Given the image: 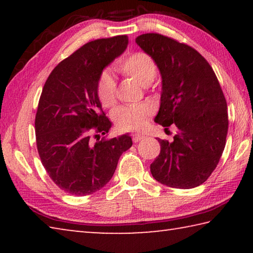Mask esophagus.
<instances>
[{"label": "esophagus", "mask_w": 253, "mask_h": 253, "mask_svg": "<svg viewBox=\"0 0 253 253\" xmlns=\"http://www.w3.org/2000/svg\"><path fill=\"white\" fill-rule=\"evenodd\" d=\"M144 138H145V136L142 135V134H134V135H131V139H132V142H134V143H138V142H140V140L144 139Z\"/></svg>", "instance_id": "obj_1"}]
</instances>
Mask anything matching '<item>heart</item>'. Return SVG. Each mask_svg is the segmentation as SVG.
I'll return each mask as SVG.
<instances>
[{
	"mask_svg": "<svg viewBox=\"0 0 253 253\" xmlns=\"http://www.w3.org/2000/svg\"><path fill=\"white\" fill-rule=\"evenodd\" d=\"M116 69L124 76L129 77L146 87L155 78L157 67L148 53L136 51L119 59L116 62ZM96 95L105 108H110L116 104V83L108 72H102L98 77ZM152 114L153 108L147 104L123 106L114 111L113 118L119 130H138L144 127Z\"/></svg>",
	"mask_w": 253,
	"mask_h": 253,
	"instance_id": "heart-1",
	"label": "heart"
}]
</instances>
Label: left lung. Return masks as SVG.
I'll list each match as a JSON object with an SVG mask.
<instances>
[{"instance_id":"1","label":"left lung","mask_w":253,"mask_h":253,"mask_svg":"<svg viewBox=\"0 0 253 253\" xmlns=\"http://www.w3.org/2000/svg\"><path fill=\"white\" fill-rule=\"evenodd\" d=\"M137 44L155 60L163 79L155 121L174 124L173 142L158 139L161 153L151 164L153 177L174 188H193L211 176L223 153L229 118L215 74L191 45L160 33L142 34Z\"/></svg>"}]
</instances>
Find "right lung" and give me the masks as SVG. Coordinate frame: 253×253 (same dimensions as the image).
<instances>
[{"label":"right lung","mask_w":253,"mask_h":253,"mask_svg":"<svg viewBox=\"0 0 253 253\" xmlns=\"http://www.w3.org/2000/svg\"><path fill=\"white\" fill-rule=\"evenodd\" d=\"M127 43L125 34L87 42L51 71L42 89L34 123L38 153L50 178L69 194L104 187L132 145L128 135L100 139L111 124L96 95L98 77Z\"/></svg>","instance_id":"right-lung-1"}]
</instances>
